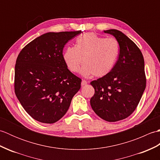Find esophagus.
I'll use <instances>...</instances> for the list:
<instances>
[{"label": "esophagus", "instance_id": "obj_1", "mask_svg": "<svg viewBox=\"0 0 160 160\" xmlns=\"http://www.w3.org/2000/svg\"><path fill=\"white\" fill-rule=\"evenodd\" d=\"M87 84V82L86 80H82V82H81V86L84 87V86H85Z\"/></svg>", "mask_w": 160, "mask_h": 160}]
</instances>
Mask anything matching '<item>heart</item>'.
<instances>
[{
	"label": "heart",
	"mask_w": 160,
	"mask_h": 160,
	"mask_svg": "<svg viewBox=\"0 0 160 160\" xmlns=\"http://www.w3.org/2000/svg\"><path fill=\"white\" fill-rule=\"evenodd\" d=\"M120 47L117 40L106 38L93 32L86 33L76 40L75 47H67L63 60L71 72H79L84 77L106 76L113 70L118 59Z\"/></svg>",
	"instance_id": "b5f03b06"
}]
</instances>
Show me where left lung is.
<instances>
[{"label":"left lung","mask_w":160,"mask_h":160,"mask_svg":"<svg viewBox=\"0 0 160 160\" xmlns=\"http://www.w3.org/2000/svg\"><path fill=\"white\" fill-rule=\"evenodd\" d=\"M104 33L113 36L120 47L113 70L90 84L95 89L91 108L107 122L124 120L133 112L146 88L144 60L140 49L124 33L117 29Z\"/></svg>","instance_id":"obj_1"}]
</instances>
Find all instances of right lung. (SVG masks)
<instances>
[{
	"mask_svg": "<svg viewBox=\"0 0 160 160\" xmlns=\"http://www.w3.org/2000/svg\"><path fill=\"white\" fill-rule=\"evenodd\" d=\"M81 31L48 32L21 50L15 65L14 89L24 109L34 120L53 124L62 118L81 87V79L63 60L65 44Z\"/></svg>",
	"mask_w": 160,
	"mask_h": 160,
	"instance_id": "obj_1",
	"label": "right lung"
}]
</instances>
